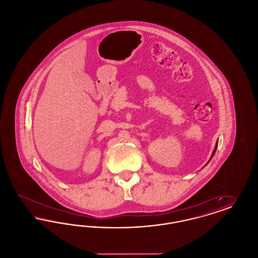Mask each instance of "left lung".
<instances>
[{"instance_id": "obj_1", "label": "left lung", "mask_w": 258, "mask_h": 258, "mask_svg": "<svg viewBox=\"0 0 258 258\" xmlns=\"http://www.w3.org/2000/svg\"><path fill=\"white\" fill-rule=\"evenodd\" d=\"M217 148H218V142L216 143V146H215V149H214V151H213V154H212V156H211V159H210V160H212V158L214 157V155H215V153H216V151H217Z\"/></svg>"}]
</instances>
